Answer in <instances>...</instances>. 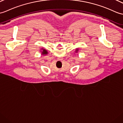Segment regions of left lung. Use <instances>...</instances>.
<instances>
[{"label":"left lung","mask_w":123,"mask_h":123,"mask_svg":"<svg viewBox=\"0 0 123 123\" xmlns=\"http://www.w3.org/2000/svg\"><path fill=\"white\" fill-rule=\"evenodd\" d=\"M79 51V49H77L76 50V52H78V51Z\"/></svg>","instance_id":"8db88e82"}]
</instances>
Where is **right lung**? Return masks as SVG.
Wrapping results in <instances>:
<instances>
[{"label":"right lung","instance_id":"1","mask_svg":"<svg viewBox=\"0 0 123 123\" xmlns=\"http://www.w3.org/2000/svg\"><path fill=\"white\" fill-rule=\"evenodd\" d=\"M41 50H42V51H41V55H47L48 54V51L45 50L44 49H41Z\"/></svg>","mask_w":123,"mask_h":123}]
</instances>
